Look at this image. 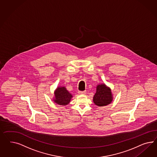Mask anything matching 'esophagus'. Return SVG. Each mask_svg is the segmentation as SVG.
I'll use <instances>...</instances> for the list:
<instances>
[{"mask_svg": "<svg viewBox=\"0 0 157 157\" xmlns=\"http://www.w3.org/2000/svg\"><path fill=\"white\" fill-rule=\"evenodd\" d=\"M86 93V91H78V94H80V95H85Z\"/></svg>", "mask_w": 157, "mask_h": 157, "instance_id": "obj_1", "label": "esophagus"}]
</instances>
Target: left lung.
<instances>
[{"label": "left lung", "instance_id": "left-lung-1", "mask_svg": "<svg viewBox=\"0 0 157 157\" xmlns=\"http://www.w3.org/2000/svg\"><path fill=\"white\" fill-rule=\"evenodd\" d=\"M113 97L112 90L105 83L97 86L96 93L93 97V102L98 106H104L112 103Z\"/></svg>", "mask_w": 157, "mask_h": 157}]
</instances>
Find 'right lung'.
<instances>
[{"label":"right lung","instance_id":"right-lung-1","mask_svg":"<svg viewBox=\"0 0 157 157\" xmlns=\"http://www.w3.org/2000/svg\"><path fill=\"white\" fill-rule=\"evenodd\" d=\"M72 97L73 95L67 90L65 86H59L54 91L52 100L56 104L65 106L70 102Z\"/></svg>","mask_w":157,"mask_h":157}]
</instances>
